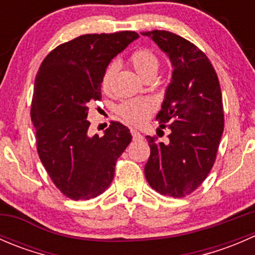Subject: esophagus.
Segmentation results:
<instances>
[{
	"instance_id": "1",
	"label": "esophagus",
	"mask_w": 255,
	"mask_h": 255,
	"mask_svg": "<svg viewBox=\"0 0 255 255\" xmlns=\"http://www.w3.org/2000/svg\"><path fill=\"white\" fill-rule=\"evenodd\" d=\"M130 133H132V137L134 140H143V135L138 132L137 129H130Z\"/></svg>"
}]
</instances>
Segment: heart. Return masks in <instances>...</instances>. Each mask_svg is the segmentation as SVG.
<instances>
[{
	"mask_svg": "<svg viewBox=\"0 0 255 255\" xmlns=\"http://www.w3.org/2000/svg\"><path fill=\"white\" fill-rule=\"evenodd\" d=\"M129 63L134 68V70L144 79L149 75H155L159 68L158 55L148 48L135 49L129 55ZM116 73H117V64L111 63L102 75V90L107 91L110 89ZM154 109H155V104L153 100L144 97V99H130L122 101L117 106L116 111L126 122L132 123V125H139L150 115Z\"/></svg>",
	"mask_w": 255,
	"mask_h": 255,
	"instance_id": "b5f03b06",
	"label": "heart"
}]
</instances>
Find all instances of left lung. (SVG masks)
I'll list each match as a JSON object with an SVG mask.
<instances>
[{
  "label": "left lung",
  "mask_w": 255,
  "mask_h": 255,
  "mask_svg": "<svg viewBox=\"0 0 255 255\" xmlns=\"http://www.w3.org/2000/svg\"><path fill=\"white\" fill-rule=\"evenodd\" d=\"M169 56L171 82L156 115L160 128L169 127L166 143L146 135L150 156L146 181L161 195L184 197L204 182L217 155L225 127L220 81L206 54L168 30L143 32Z\"/></svg>",
  "instance_id": "8db88e82"
}]
</instances>
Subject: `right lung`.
<instances>
[{
	"label": "right lung",
	"instance_id": "right-lung-1",
	"mask_svg": "<svg viewBox=\"0 0 255 255\" xmlns=\"http://www.w3.org/2000/svg\"><path fill=\"white\" fill-rule=\"evenodd\" d=\"M138 37L130 30L80 35L51 50L35 76L30 118L37 150L54 185L69 199L101 195L132 140L129 129L113 121L102 137H90L86 118L89 105L101 99L110 61Z\"/></svg>",
	"mask_w": 255,
	"mask_h": 255
}]
</instances>
